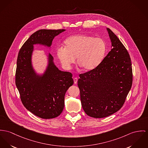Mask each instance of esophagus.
I'll return each instance as SVG.
<instances>
[{
	"label": "esophagus",
	"mask_w": 148,
	"mask_h": 148,
	"mask_svg": "<svg viewBox=\"0 0 148 148\" xmlns=\"http://www.w3.org/2000/svg\"><path fill=\"white\" fill-rule=\"evenodd\" d=\"M77 82H78V78H74V84H77Z\"/></svg>",
	"instance_id": "34e87169"
}]
</instances>
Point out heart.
I'll list each match as a JSON object with an SVG mask.
<instances>
[{
    "label": "heart",
    "instance_id": "b5f03b06",
    "mask_svg": "<svg viewBox=\"0 0 148 148\" xmlns=\"http://www.w3.org/2000/svg\"><path fill=\"white\" fill-rule=\"evenodd\" d=\"M64 47H58L56 55L62 65L69 68L75 61L84 71L96 68L102 61L106 45L101 39L86 34L71 36L64 41Z\"/></svg>",
    "mask_w": 148,
    "mask_h": 148
}]
</instances>
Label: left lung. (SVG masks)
Instances as JSON below:
<instances>
[{"mask_svg":"<svg viewBox=\"0 0 148 148\" xmlns=\"http://www.w3.org/2000/svg\"><path fill=\"white\" fill-rule=\"evenodd\" d=\"M107 31L112 49L93 70L79 74L80 100L88 116L101 118L118 112L123 105L132 84L130 55L116 35Z\"/></svg>","mask_w":148,"mask_h":148,"instance_id":"8db88e82","label":"left lung"}]
</instances>
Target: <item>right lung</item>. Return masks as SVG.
Here are the masks:
<instances>
[{"label": "right lung", "mask_w": 148, "mask_h": 148, "mask_svg": "<svg viewBox=\"0 0 148 148\" xmlns=\"http://www.w3.org/2000/svg\"><path fill=\"white\" fill-rule=\"evenodd\" d=\"M64 31L42 29L35 32L23 45L18 55L15 82L21 100L26 109L43 119L54 118L61 114L65 95L74 81L71 73L57 68L50 53L45 72L37 74L32 63L34 45L50 47L54 38Z\"/></svg>", "instance_id": "1"}]
</instances>
